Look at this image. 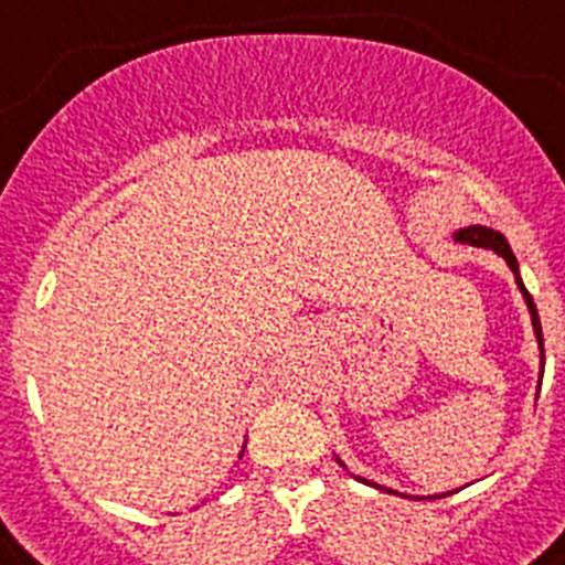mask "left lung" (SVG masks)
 I'll use <instances>...</instances> for the list:
<instances>
[{"label": "left lung", "instance_id": "8db88e82", "mask_svg": "<svg viewBox=\"0 0 565 565\" xmlns=\"http://www.w3.org/2000/svg\"><path fill=\"white\" fill-rule=\"evenodd\" d=\"M452 238L458 244H469V247L492 249L494 255H500V258H503V262L509 264V269H512V273H514V284H518L520 296H523V301H526V307H529V316H532V330H534V338H537V347H541V370H543L541 316H537V307H534L532 296H529V289L523 287V278H520V269H518V258H514L512 247H509V242H507V238H503V233H498V230H492V227H483V224H469V227H460L458 233L452 235ZM537 392H541V384H537ZM335 460L343 466V469H347V463H343V460L338 458V455H335ZM355 478L361 480V483H366V487L384 489V492H390V494H401V492H395V489H386V487H381V483H372V480L361 478V475H355ZM446 494H452V492H444V494H438V498H446ZM401 498H409V494H401Z\"/></svg>", "mask_w": 565, "mask_h": 565}]
</instances>
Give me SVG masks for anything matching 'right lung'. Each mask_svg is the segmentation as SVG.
Returning a JSON list of instances; mask_svg holds the SVG:
<instances>
[{
  "label": "right lung",
  "mask_w": 565,
  "mask_h": 565,
  "mask_svg": "<svg viewBox=\"0 0 565 565\" xmlns=\"http://www.w3.org/2000/svg\"><path fill=\"white\" fill-rule=\"evenodd\" d=\"M242 455H244V452H242Z\"/></svg>",
  "instance_id": "obj_1"
}]
</instances>
